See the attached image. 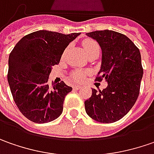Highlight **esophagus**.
Instances as JSON below:
<instances>
[{
    "mask_svg": "<svg viewBox=\"0 0 154 154\" xmlns=\"http://www.w3.org/2000/svg\"><path fill=\"white\" fill-rule=\"evenodd\" d=\"M81 88H82V87H81L80 85H74L73 88H74V89H77V90H78V89H80Z\"/></svg>",
    "mask_w": 154,
    "mask_h": 154,
    "instance_id": "34e87169",
    "label": "esophagus"
}]
</instances>
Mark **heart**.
Returning a JSON list of instances; mask_svg holds the SVG:
<instances>
[{
	"label": "heart",
	"instance_id": "obj_1",
	"mask_svg": "<svg viewBox=\"0 0 154 154\" xmlns=\"http://www.w3.org/2000/svg\"><path fill=\"white\" fill-rule=\"evenodd\" d=\"M82 47L84 52L86 54V55H88L92 53H95V52H100V45L96 41L93 40V39H86L82 42ZM88 74V72H82V71H76L72 74V77L73 80L77 81V82H80L84 79L85 76Z\"/></svg>",
	"mask_w": 154,
	"mask_h": 154
}]
</instances>
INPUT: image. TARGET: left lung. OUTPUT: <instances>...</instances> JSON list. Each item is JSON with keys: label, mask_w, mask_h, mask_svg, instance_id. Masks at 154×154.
<instances>
[{"label": "left lung", "mask_w": 154, "mask_h": 154, "mask_svg": "<svg viewBox=\"0 0 154 154\" xmlns=\"http://www.w3.org/2000/svg\"><path fill=\"white\" fill-rule=\"evenodd\" d=\"M96 40L102 50V63L95 81L105 79L107 87L102 91L92 89L85 100L87 114L100 123L119 121L130 112L139 96L143 75L139 48L125 35L113 30L87 33Z\"/></svg>", "instance_id": "obj_1"}]
</instances>
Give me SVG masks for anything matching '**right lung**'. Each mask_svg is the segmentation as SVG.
<instances>
[{
    "mask_svg": "<svg viewBox=\"0 0 154 154\" xmlns=\"http://www.w3.org/2000/svg\"><path fill=\"white\" fill-rule=\"evenodd\" d=\"M79 35L35 31L24 35L10 53L8 81L11 93L21 113L30 121L45 124L62 113L65 97L72 88L63 81L50 86L48 76L67 46Z\"/></svg>",
    "mask_w": 154,
    "mask_h": 154,
    "instance_id": "right-lung-1",
    "label": "right lung"
}]
</instances>
